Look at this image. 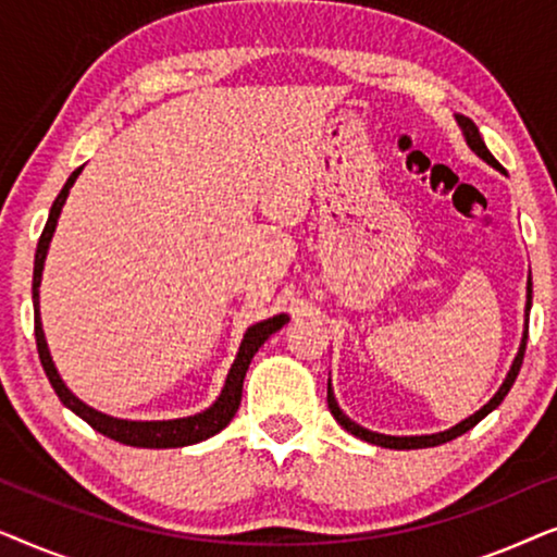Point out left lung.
Segmentation results:
<instances>
[{
    "label": "left lung",
    "mask_w": 557,
    "mask_h": 557,
    "mask_svg": "<svg viewBox=\"0 0 557 557\" xmlns=\"http://www.w3.org/2000/svg\"><path fill=\"white\" fill-rule=\"evenodd\" d=\"M456 121H459V126H461V132H463V139H467V144L471 147V151H474L476 157H482L486 164H492L494 170H499L502 172V164L497 162V159L492 157V151L486 149V144L482 141V136H479V128H476V124L471 119H467V116H459V113H456ZM530 307H532V284L528 281V307H524V311H528V317H524V334H522V342H520V349H517V357H515V362H512V368H509V372H507V377H505V383H502V387L497 393H494V398L486 403L484 408H479L474 416H469L467 421H461V423H456L454 429H448V431H441V433H431V436H385V433H375V431H368V429H362L360 423H355V421H349V418L342 413V408L337 406V400H334V391H332V380L330 383H326V403H330V410H332V416H334V421H337L342 429L345 431H349L352 433V436H357V438H362V441H368V444H375V446H383V448H429V446H438V444H446V441H454L456 436H461V433H467V431H471L474 429V425L482 421V418H486L492 413L494 408L499 406L502 400H505V395L509 393V387L515 385V380H517V375H520V368H522V360H524V347H528V326H530Z\"/></svg>",
    "instance_id": "1"
}]
</instances>
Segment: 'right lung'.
Returning <instances> with one entry per match:
<instances>
[{
  "label": "right lung",
  "instance_id": "1",
  "mask_svg": "<svg viewBox=\"0 0 557 557\" xmlns=\"http://www.w3.org/2000/svg\"><path fill=\"white\" fill-rule=\"evenodd\" d=\"M83 166H78L71 177H67L65 187L60 189V195L55 197L50 208V218L45 223V231L37 240V250H35V271H33V304H35V342H37V352H40V362L45 375H48L52 391L58 393V398L63 406L73 410L75 416H81L90 429H96L103 436H109L119 444L126 446H139V448H180V446H189V444H200V441L215 436L225 429L227 423L233 421L235 410L240 406V395H243V380H246L248 364L253 360V355L258 352V347L263 345L265 339L271 337L273 332H278L281 326L288 322L286 314H276L271 319H263L253 326H248V332L243 334L240 349L235 355V362L231 372H227V380L223 385V393L218 395V400L212 403L208 410L202 413L187 416V418H174V421H124V418H113L106 416L101 410L86 406V403L75 398V395L67 391L63 380H60L55 364H52L48 342H45V332H42V322H40V281H42V265H45V256H48L52 233H55L60 210L67 200V193H71L73 182L78 180Z\"/></svg>",
  "mask_w": 557,
  "mask_h": 557
}]
</instances>
